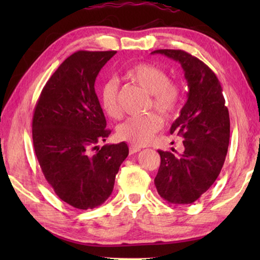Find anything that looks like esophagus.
Listing matches in <instances>:
<instances>
[{"label":"esophagus","mask_w":260,"mask_h":260,"mask_svg":"<svg viewBox=\"0 0 260 260\" xmlns=\"http://www.w3.org/2000/svg\"><path fill=\"white\" fill-rule=\"evenodd\" d=\"M141 150V148L139 147H135V146H131L129 147V153L132 155V153H135V152H139Z\"/></svg>","instance_id":"obj_1"}]
</instances>
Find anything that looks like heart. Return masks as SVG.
Instances as JSON below:
<instances>
[{
    "label": "heart",
    "mask_w": 260,
    "mask_h": 260,
    "mask_svg": "<svg viewBox=\"0 0 260 260\" xmlns=\"http://www.w3.org/2000/svg\"><path fill=\"white\" fill-rule=\"evenodd\" d=\"M125 78L142 87L150 94V105L165 117L177 111L181 98V89L177 82L171 81L164 69L150 63H139L128 69ZM119 85L117 80H109L101 88L100 102L108 117H120ZM162 127L159 114L150 112L143 116L131 117L117 127V136L132 146L142 147L150 143L153 136Z\"/></svg>",
    "instance_id": "heart-1"
}]
</instances>
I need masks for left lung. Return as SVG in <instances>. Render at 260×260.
Instances as JSON below:
<instances>
[{"instance_id": "8db88e82", "label": "left lung", "mask_w": 260, "mask_h": 260, "mask_svg": "<svg viewBox=\"0 0 260 260\" xmlns=\"http://www.w3.org/2000/svg\"><path fill=\"white\" fill-rule=\"evenodd\" d=\"M151 54L179 61L188 85L187 102L170 129L183 138V152L158 150L155 186L169 203L190 204L212 186L222 169L230 144V113L217 76L203 61L183 50Z\"/></svg>"}]
</instances>
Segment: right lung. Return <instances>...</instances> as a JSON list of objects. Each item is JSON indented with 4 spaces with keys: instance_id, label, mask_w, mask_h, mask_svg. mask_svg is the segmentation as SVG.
Instances as JSON below:
<instances>
[{
    "instance_id": "obj_1",
    "label": "right lung",
    "mask_w": 260,
    "mask_h": 260,
    "mask_svg": "<svg viewBox=\"0 0 260 260\" xmlns=\"http://www.w3.org/2000/svg\"><path fill=\"white\" fill-rule=\"evenodd\" d=\"M116 52H74L47 81L34 109L33 146L43 175L61 201L79 210L109 199L128 156L125 142L98 146L111 131L95 80Z\"/></svg>"
}]
</instances>
